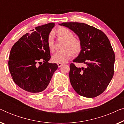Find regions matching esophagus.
Wrapping results in <instances>:
<instances>
[{
	"label": "esophagus",
	"mask_w": 124,
	"mask_h": 124,
	"mask_svg": "<svg viewBox=\"0 0 124 124\" xmlns=\"http://www.w3.org/2000/svg\"><path fill=\"white\" fill-rule=\"evenodd\" d=\"M63 65L62 64H61V63H57V65H58V67L59 68H60Z\"/></svg>",
	"instance_id": "34e87169"
}]
</instances>
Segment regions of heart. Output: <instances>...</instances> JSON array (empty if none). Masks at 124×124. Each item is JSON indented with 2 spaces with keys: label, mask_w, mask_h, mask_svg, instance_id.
Here are the masks:
<instances>
[{
  "label": "heart",
  "mask_w": 124,
  "mask_h": 124,
  "mask_svg": "<svg viewBox=\"0 0 124 124\" xmlns=\"http://www.w3.org/2000/svg\"><path fill=\"white\" fill-rule=\"evenodd\" d=\"M58 38L65 40L62 48V50L56 52L52 56V61L57 63H64L67 62L73 55H78L82 50V44L78 39L74 38V34L68 29L60 27L55 31ZM47 46L50 51L53 52L55 49L54 35L50 33L47 39Z\"/></svg>",
  "instance_id": "1"
}]
</instances>
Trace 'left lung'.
I'll return each instance as SVG.
<instances>
[{"mask_svg":"<svg viewBox=\"0 0 124 124\" xmlns=\"http://www.w3.org/2000/svg\"><path fill=\"white\" fill-rule=\"evenodd\" d=\"M78 35L82 50L73 62L85 64V68L70 65L69 79L78 94L95 98L103 93L114 73L115 53L108 37L102 31L81 23H59Z\"/></svg>","mask_w":124,"mask_h":124,"instance_id":"1","label":"left lung"}]
</instances>
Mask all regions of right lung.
<instances>
[{"mask_svg":"<svg viewBox=\"0 0 124 124\" xmlns=\"http://www.w3.org/2000/svg\"><path fill=\"white\" fill-rule=\"evenodd\" d=\"M54 26V23L37 26L12 47L8 62L10 73L15 84L28 92L45 90L58 68L56 63L48 62L51 56L47 39Z\"/></svg>","mask_w":124,"mask_h":124,"instance_id":"add662e5","label":"right lung"}]
</instances>
